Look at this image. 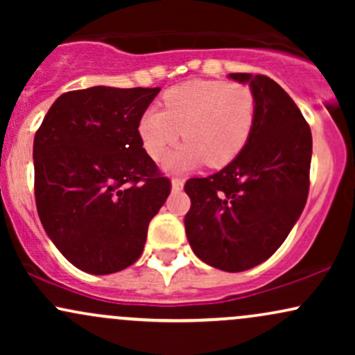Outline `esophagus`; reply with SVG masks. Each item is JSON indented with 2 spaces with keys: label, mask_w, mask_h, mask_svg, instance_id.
<instances>
[{
  "label": "esophagus",
  "mask_w": 355,
  "mask_h": 355,
  "mask_svg": "<svg viewBox=\"0 0 355 355\" xmlns=\"http://www.w3.org/2000/svg\"><path fill=\"white\" fill-rule=\"evenodd\" d=\"M182 189H183V178L173 177L172 178V190L173 191H180Z\"/></svg>",
  "instance_id": "obj_1"
}]
</instances>
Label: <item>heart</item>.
Returning a JSON list of instances; mask_svg holds the SVG:
<instances>
[{
    "mask_svg": "<svg viewBox=\"0 0 355 355\" xmlns=\"http://www.w3.org/2000/svg\"><path fill=\"white\" fill-rule=\"evenodd\" d=\"M164 112L146 110L138 121L145 152L160 162L183 138L189 144L173 158V168L205 160L211 168L230 164L242 152L255 123V96L237 81L191 80L166 89Z\"/></svg>",
    "mask_w": 355,
    "mask_h": 355,
    "instance_id": "b5f03b06",
    "label": "heart"
}]
</instances>
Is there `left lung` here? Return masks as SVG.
I'll return each mask as SVG.
<instances>
[{"mask_svg": "<svg viewBox=\"0 0 355 355\" xmlns=\"http://www.w3.org/2000/svg\"><path fill=\"white\" fill-rule=\"evenodd\" d=\"M248 81L255 123L247 145L225 168L190 178L185 232L209 266L243 272L267 260L302 214L311 185L312 133L294 100L266 75L230 73Z\"/></svg>", "mask_w": 355, "mask_h": 355, "instance_id": "obj_1", "label": "left lung"}]
</instances>
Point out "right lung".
Masks as SVG:
<instances>
[{
    "instance_id": "right-lung-1",
    "label": "right lung",
    "mask_w": 355,
    "mask_h": 355,
    "mask_svg": "<svg viewBox=\"0 0 355 355\" xmlns=\"http://www.w3.org/2000/svg\"><path fill=\"white\" fill-rule=\"evenodd\" d=\"M160 88L63 93L33 141L35 200L56 248L80 270L120 272L144 252L172 190L145 152L138 121Z\"/></svg>"
}]
</instances>
